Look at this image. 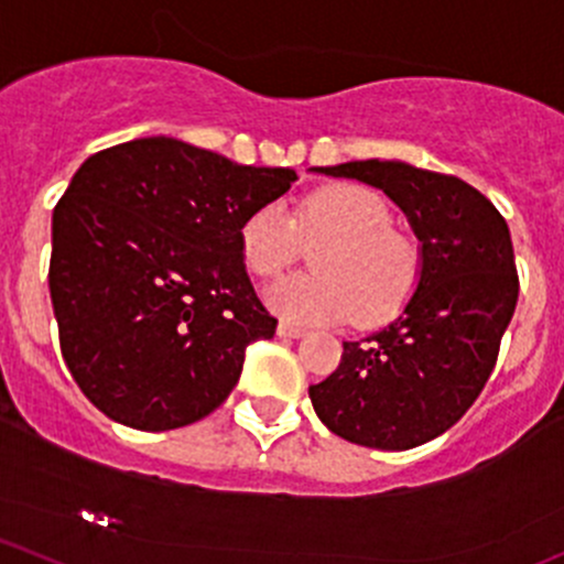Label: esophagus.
<instances>
[{
  "mask_svg": "<svg viewBox=\"0 0 564 564\" xmlns=\"http://www.w3.org/2000/svg\"><path fill=\"white\" fill-rule=\"evenodd\" d=\"M278 335H281V337H302V335H305V329L297 327V324H292V322H281V324H278Z\"/></svg>",
  "mask_w": 564,
  "mask_h": 564,
  "instance_id": "esophagus-1",
  "label": "esophagus"
}]
</instances>
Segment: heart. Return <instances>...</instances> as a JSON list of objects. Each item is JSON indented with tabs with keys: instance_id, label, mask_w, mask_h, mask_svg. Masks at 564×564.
<instances>
[{
	"instance_id": "heart-1",
	"label": "heart",
	"mask_w": 564,
	"mask_h": 564,
	"mask_svg": "<svg viewBox=\"0 0 564 564\" xmlns=\"http://www.w3.org/2000/svg\"><path fill=\"white\" fill-rule=\"evenodd\" d=\"M391 221L376 188L329 183L305 194L294 218L281 203L253 207L240 224V257L257 278H275L300 257L302 240H324L311 257L316 272L267 289L270 311L297 324L354 318L378 327L413 300L424 275L422 242Z\"/></svg>"
}]
</instances>
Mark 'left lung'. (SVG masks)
<instances>
[{
  "instance_id": "obj_1",
  "label": "left lung",
  "mask_w": 564,
  "mask_h": 564,
  "mask_svg": "<svg viewBox=\"0 0 564 564\" xmlns=\"http://www.w3.org/2000/svg\"><path fill=\"white\" fill-rule=\"evenodd\" d=\"M324 175L383 188L424 248L405 311L376 335L343 343L337 370L313 383L318 419L343 441L405 452L443 435L495 370L519 300L506 218L470 183L402 162H348Z\"/></svg>"
}]
</instances>
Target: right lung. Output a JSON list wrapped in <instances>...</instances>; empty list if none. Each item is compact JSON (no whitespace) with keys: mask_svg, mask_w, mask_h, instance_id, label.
<instances>
[{"mask_svg":"<svg viewBox=\"0 0 564 564\" xmlns=\"http://www.w3.org/2000/svg\"><path fill=\"white\" fill-rule=\"evenodd\" d=\"M294 181L173 138L80 164L53 207L47 286L62 357L105 416L164 432L227 400L246 348L278 327L248 281L240 224Z\"/></svg>","mask_w":564,"mask_h":564,"instance_id":"right-lung-1","label":"right lung"}]
</instances>
